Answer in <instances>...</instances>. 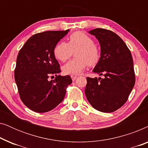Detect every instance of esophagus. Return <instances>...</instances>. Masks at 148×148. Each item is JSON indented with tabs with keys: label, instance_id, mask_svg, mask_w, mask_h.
Returning <instances> with one entry per match:
<instances>
[{
	"label": "esophagus",
	"instance_id": "obj_1",
	"mask_svg": "<svg viewBox=\"0 0 148 148\" xmlns=\"http://www.w3.org/2000/svg\"><path fill=\"white\" fill-rule=\"evenodd\" d=\"M77 76L76 75H71V79L73 81H75L77 79Z\"/></svg>",
	"mask_w": 148,
	"mask_h": 148
}]
</instances>
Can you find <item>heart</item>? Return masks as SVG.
Returning <instances> with one entry per match:
<instances>
[{
	"label": "heart",
	"mask_w": 148,
	"mask_h": 148,
	"mask_svg": "<svg viewBox=\"0 0 148 148\" xmlns=\"http://www.w3.org/2000/svg\"><path fill=\"white\" fill-rule=\"evenodd\" d=\"M75 52V58L62 66V71L66 75H78L84 71L86 66L97 64L100 58L99 48L88 34L76 32L68 38L67 44L60 42L54 46L53 53L55 58L65 62Z\"/></svg>",
	"instance_id": "1"
}]
</instances>
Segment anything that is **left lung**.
Returning <instances> with one entry per match:
<instances>
[{
  "label": "left lung",
  "mask_w": 148,
  "mask_h": 148,
  "mask_svg": "<svg viewBox=\"0 0 148 148\" xmlns=\"http://www.w3.org/2000/svg\"><path fill=\"white\" fill-rule=\"evenodd\" d=\"M89 33L100 45V58L93 72L103 77H87L85 94L96 110L114 112L127 102L134 87L132 56L123 40L113 32L96 28Z\"/></svg>",
  "instance_id": "obj_1"
}]
</instances>
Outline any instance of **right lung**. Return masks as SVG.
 I'll return each instance as SVG.
<instances>
[{"label": "right lung", "mask_w": 148, "mask_h": 148, "mask_svg": "<svg viewBox=\"0 0 148 148\" xmlns=\"http://www.w3.org/2000/svg\"><path fill=\"white\" fill-rule=\"evenodd\" d=\"M69 29L47 31L34 34L19 50L16 62L15 80L20 98L36 112L52 110L63 100L66 89L72 83L69 75H57L60 64L54 48ZM56 76L54 80L49 77Z\"/></svg>", "instance_id": "add662e5"}]
</instances>
